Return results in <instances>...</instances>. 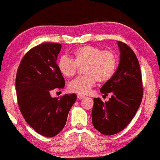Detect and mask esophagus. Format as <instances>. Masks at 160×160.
<instances>
[{
	"label": "esophagus",
	"mask_w": 160,
	"mask_h": 160,
	"mask_svg": "<svg viewBox=\"0 0 160 160\" xmlns=\"http://www.w3.org/2000/svg\"><path fill=\"white\" fill-rule=\"evenodd\" d=\"M78 98L79 99H82V98H85V96H84L83 95H81V94H78Z\"/></svg>",
	"instance_id": "1"
}]
</instances>
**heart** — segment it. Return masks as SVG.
I'll return each instance as SVG.
<instances>
[{
    "instance_id": "obj_1",
    "label": "heart",
    "mask_w": 160,
    "mask_h": 160,
    "mask_svg": "<svg viewBox=\"0 0 160 160\" xmlns=\"http://www.w3.org/2000/svg\"><path fill=\"white\" fill-rule=\"evenodd\" d=\"M74 58L62 56L58 62V69L64 76L71 78L78 67L82 68L84 75L71 80L68 89L78 94H87L96 83L107 81L113 76L117 67V56L111 50H103L93 46H86L77 49Z\"/></svg>"
}]
</instances>
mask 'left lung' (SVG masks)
<instances>
[{"instance_id":"8db88e82","label":"left lung","mask_w":160,"mask_h":160,"mask_svg":"<svg viewBox=\"0 0 160 160\" xmlns=\"http://www.w3.org/2000/svg\"><path fill=\"white\" fill-rule=\"evenodd\" d=\"M120 52V62L111 79L101 88L103 94H111L104 103L95 98L92 121L95 129L105 135H112L124 129L132 120L143 97L141 73L138 60L126 43L117 41Z\"/></svg>"}]
</instances>
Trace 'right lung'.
Segmentation results:
<instances>
[{
    "mask_svg": "<svg viewBox=\"0 0 160 160\" xmlns=\"http://www.w3.org/2000/svg\"><path fill=\"white\" fill-rule=\"evenodd\" d=\"M62 45L43 43L33 47L20 62L16 78L18 104L27 123L45 137H54L65 127L77 95L52 98L50 92L65 86L56 60Z\"/></svg>",
    "mask_w": 160,
    "mask_h": 160,
    "instance_id": "add662e5",
    "label": "right lung"
}]
</instances>
